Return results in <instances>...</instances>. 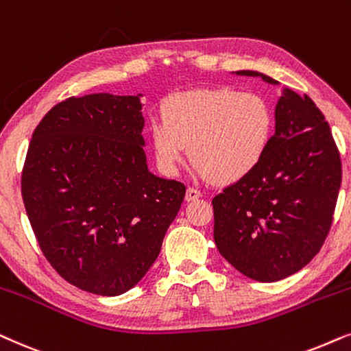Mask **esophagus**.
Returning a JSON list of instances; mask_svg holds the SVG:
<instances>
[{
	"label": "esophagus",
	"mask_w": 351,
	"mask_h": 351,
	"mask_svg": "<svg viewBox=\"0 0 351 351\" xmlns=\"http://www.w3.org/2000/svg\"><path fill=\"white\" fill-rule=\"evenodd\" d=\"M202 197V193L197 188H194V186H189L188 191H186V200H195Z\"/></svg>",
	"instance_id": "1"
}]
</instances>
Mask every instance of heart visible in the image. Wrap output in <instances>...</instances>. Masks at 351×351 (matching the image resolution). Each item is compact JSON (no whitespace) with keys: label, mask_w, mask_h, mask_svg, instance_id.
Masks as SVG:
<instances>
[{"label":"heart","mask_w":351,"mask_h":351,"mask_svg":"<svg viewBox=\"0 0 351 351\" xmlns=\"http://www.w3.org/2000/svg\"><path fill=\"white\" fill-rule=\"evenodd\" d=\"M276 117L269 101L237 90L188 91L171 96L151 123L158 167L175 173L191 158L204 175L232 183L260 165L271 146Z\"/></svg>","instance_id":"obj_1"}]
</instances>
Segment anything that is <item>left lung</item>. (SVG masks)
Wrapping results in <instances>:
<instances>
[{
	"label": "left lung",
	"instance_id": "left-lung-1",
	"mask_svg": "<svg viewBox=\"0 0 351 351\" xmlns=\"http://www.w3.org/2000/svg\"><path fill=\"white\" fill-rule=\"evenodd\" d=\"M236 73L278 83L252 70ZM340 183L342 162L329 123L306 95L286 90L263 160L212 199L218 252L258 282L297 273L329 234Z\"/></svg>",
	"mask_w": 351,
	"mask_h": 351
}]
</instances>
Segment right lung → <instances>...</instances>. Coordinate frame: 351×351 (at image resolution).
<instances>
[{"mask_svg": "<svg viewBox=\"0 0 351 351\" xmlns=\"http://www.w3.org/2000/svg\"><path fill=\"white\" fill-rule=\"evenodd\" d=\"M138 96H72L43 117L22 168L32 230L60 278L96 295L141 281L186 186L147 170Z\"/></svg>", "mask_w": 351, "mask_h": 351, "instance_id": "right-lung-1", "label": "right lung"}]
</instances>
